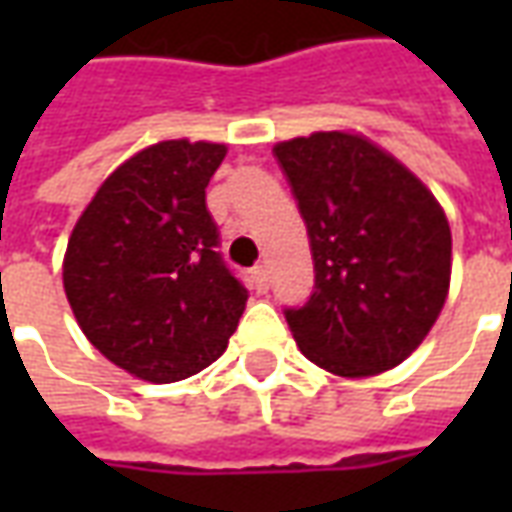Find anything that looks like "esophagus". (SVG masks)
<instances>
[{
    "label": "esophagus",
    "instance_id": "esophagus-1",
    "mask_svg": "<svg viewBox=\"0 0 512 512\" xmlns=\"http://www.w3.org/2000/svg\"><path fill=\"white\" fill-rule=\"evenodd\" d=\"M252 285H255L257 293H266L268 290V268L263 263L252 268Z\"/></svg>",
    "mask_w": 512,
    "mask_h": 512
}]
</instances>
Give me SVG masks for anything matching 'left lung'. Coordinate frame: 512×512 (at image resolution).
I'll return each instance as SVG.
<instances>
[{
	"instance_id": "left-lung-1",
	"label": "left lung",
	"mask_w": 512,
	"mask_h": 512,
	"mask_svg": "<svg viewBox=\"0 0 512 512\" xmlns=\"http://www.w3.org/2000/svg\"><path fill=\"white\" fill-rule=\"evenodd\" d=\"M310 235L315 290L285 310L301 354L343 378L392 370L439 318L452 268L447 216L395 156L351 131L274 145Z\"/></svg>"
}]
</instances>
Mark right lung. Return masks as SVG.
Returning <instances> with one entry per match:
<instances>
[{"instance_id":"1","label":"right lung","mask_w":512,"mask_h":512,"mask_svg":"<svg viewBox=\"0 0 512 512\" xmlns=\"http://www.w3.org/2000/svg\"><path fill=\"white\" fill-rule=\"evenodd\" d=\"M227 147L167 139L95 191L73 227L62 285L84 337L131 376L172 384L227 348L249 293L227 268L205 186Z\"/></svg>"}]
</instances>
